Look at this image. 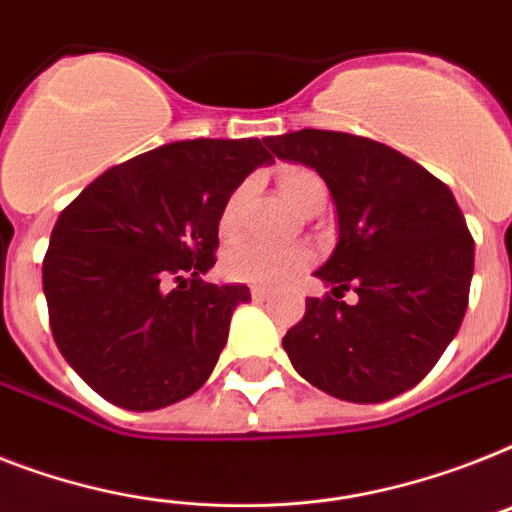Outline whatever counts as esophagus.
Here are the masks:
<instances>
[{"label": "esophagus", "mask_w": 512, "mask_h": 512, "mask_svg": "<svg viewBox=\"0 0 512 512\" xmlns=\"http://www.w3.org/2000/svg\"><path fill=\"white\" fill-rule=\"evenodd\" d=\"M252 299H255V302H265V299H270V292L263 289V286H252Z\"/></svg>", "instance_id": "esophagus-1"}]
</instances>
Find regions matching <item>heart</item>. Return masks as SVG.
<instances>
[{
	"instance_id": "obj_1",
	"label": "heart",
	"mask_w": 512,
	"mask_h": 512,
	"mask_svg": "<svg viewBox=\"0 0 512 512\" xmlns=\"http://www.w3.org/2000/svg\"><path fill=\"white\" fill-rule=\"evenodd\" d=\"M278 186H281V194H284V199L294 210H302L315 197H326L323 178L315 170L299 168V165L281 170ZM242 197L244 189H236L226 199V205L220 207V234H231L234 231ZM310 263H313V252L307 247H276V244L265 242H236L234 247L226 249L223 270H226L228 278L244 281V284L281 286L294 281L302 270H307Z\"/></svg>"
}]
</instances>
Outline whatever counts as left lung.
Returning a JSON list of instances; mask_svg holds the SVG:
<instances>
[{
  "instance_id": "left-lung-1",
  "label": "left lung",
  "mask_w": 512,
  "mask_h": 512,
  "mask_svg": "<svg viewBox=\"0 0 512 512\" xmlns=\"http://www.w3.org/2000/svg\"><path fill=\"white\" fill-rule=\"evenodd\" d=\"M278 160L326 181L339 242L284 336L299 376L347 402L413 389L455 339L473 276V236L447 184L397 149L342 131L302 128L265 139ZM352 288L355 306L341 297Z\"/></svg>"
}]
</instances>
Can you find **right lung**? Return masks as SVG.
Returning a JSON list of instances; mask_svg holds the SVG:
<instances>
[{
	"instance_id": "add662e5",
	"label": "right lung",
	"mask_w": 512,
	"mask_h": 512,
	"mask_svg": "<svg viewBox=\"0 0 512 512\" xmlns=\"http://www.w3.org/2000/svg\"><path fill=\"white\" fill-rule=\"evenodd\" d=\"M268 162L260 139L173 141L110 168L62 210L44 255L49 326L99 397L144 413L210 378L249 289L202 273L215 265L220 207Z\"/></svg>"
}]
</instances>
